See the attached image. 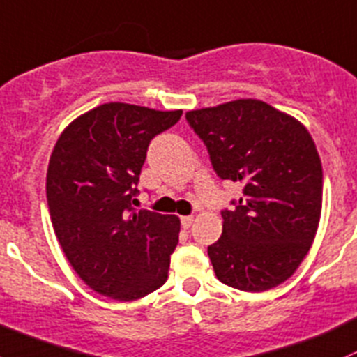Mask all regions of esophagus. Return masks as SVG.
Segmentation results:
<instances>
[{
	"mask_svg": "<svg viewBox=\"0 0 357 357\" xmlns=\"http://www.w3.org/2000/svg\"><path fill=\"white\" fill-rule=\"evenodd\" d=\"M192 221H194V216H182V218H180V223H182L183 228H190V226H192Z\"/></svg>",
	"mask_w": 357,
	"mask_h": 357,
	"instance_id": "1",
	"label": "esophagus"
}]
</instances>
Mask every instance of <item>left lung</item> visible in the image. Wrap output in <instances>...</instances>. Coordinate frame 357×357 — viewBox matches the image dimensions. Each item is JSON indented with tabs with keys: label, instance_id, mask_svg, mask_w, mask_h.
<instances>
[{
	"label": "left lung",
	"instance_id": "1",
	"mask_svg": "<svg viewBox=\"0 0 357 357\" xmlns=\"http://www.w3.org/2000/svg\"><path fill=\"white\" fill-rule=\"evenodd\" d=\"M185 119L218 177L243 185V197L221 211L220 240L208 247L216 278L250 293L279 286L308 254L320 221L324 174L312 136L296 119L252 98L190 110Z\"/></svg>",
	"mask_w": 357,
	"mask_h": 357
}]
</instances>
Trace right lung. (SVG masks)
I'll use <instances>...</instances> for the list:
<instances>
[{"label":"right lung","mask_w":357,"mask_h":357,"mask_svg":"<svg viewBox=\"0 0 357 357\" xmlns=\"http://www.w3.org/2000/svg\"><path fill=\"white\" fill-rule=\"evenodd\" d=\"M180 117L103 103L57 139L45 182L52 226L76 274L103 296L139 300L167 281L180 220L132 204L149 143Z\"/></svg>","instance_id":"obj_1"}]
</instances>
